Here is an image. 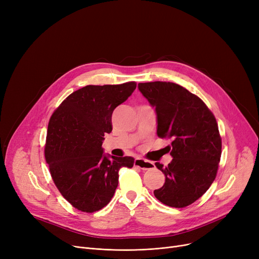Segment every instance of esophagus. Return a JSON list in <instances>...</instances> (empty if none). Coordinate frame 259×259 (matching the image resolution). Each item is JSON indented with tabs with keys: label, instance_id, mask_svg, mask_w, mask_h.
Masks as SVG:
<instances>
[{
	"label": "esophagus",
	"instance_id": "34e87169",
	"mask_svg": "<svg viewBox=\"0 0 259 259\" xmlns=\"http://www.w3.org/2000/svg\"><path fill=\"white\" fill-rule=\"evenodd\" d=\"M134 166L140 167L143 170H148V169H151L154 167V164L152 161H149L143 158H137L134 160Z\"/></svg>",
	"mask_w": 259,
	"mask_h": 259
}]
</instances>
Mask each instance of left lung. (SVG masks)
<instances>
[{"label":"left lung","mask_w":259,"mask_h":259,"mask_svg":"<svg viewBox=\"0 0 259 259\" xmlns=\"http://www.w3.org/2000/svg\"><path fill=\"white\" fill-rule=\"evenodd\" d=\"M139 89L155 108L158 137L173 139L172 161L167 167L155 162L166 180L154 195L169 207H187L205 194L216 178L222 155L216 119L198 97L175 83H140Z\"/></svg>","instance_id":"left-lung-1"}]
</instances>
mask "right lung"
Segmentation results:
<instances>
[{
    "instance_id": "add662e5",
    "label": "right lung",
    "mask_w": 259,
    "mask_h": 259,
    "mask_svg": "<svg viewBox=\"0 0 259 259\" xmlns=\"http://www.w3.org/2000/svg\"><path fill=\"white\" fill-rule=\"evenodd\" d=\"M135 88V81L88 85L67 97L50 117L45 158L59 191L79 211L92 213L107 206L119 169L133 167V157L107 155L102 144L105 133L112 131L113 110Z\"/></svg>"
}]
</instances>
